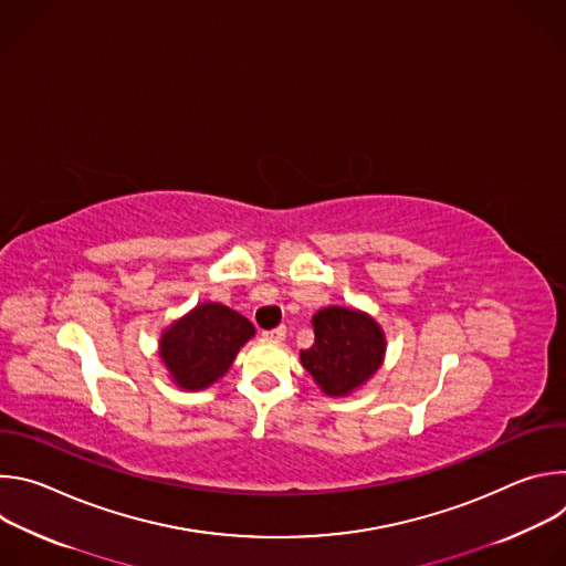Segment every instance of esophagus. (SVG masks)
Wrapping results in <instances>:
<instances>
[{
    "label": "esophagus",
    "mask_w": 566,
    "mask_h": 566,
    "mask_svg": "<svg viewBox=\"0 0 566 566\" xmlns=\"http://www.w3.org/2000/svg\"><path fill=\"white\" fill-rule=\"evenodd\" d=\"M264 338L280 343V340H284V338H286V327H284V325H280V327H275V329H269V332H264Z\"/></svg>",
    "instance_id": "1"
}]
</instances>
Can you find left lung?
Segmentation results:
<instances>
[{
	"label": "left lung",
	"mask_w": 566,
	"mask_h": 566,
	"mask_svg": "<svg viewBox=\"0 0 566 566\" xmlns=\"http://www.w3.org/2000/svg\"><path fill=\"white\" fill-rule=\"evenodd\" d=\"M313 332L315 343L300 352V360L329 396L354 391L382 363V332L360 311L340 306L322 308L313 315Z\"/></svg>",
	"instance_id": "1"
}]
</instances>
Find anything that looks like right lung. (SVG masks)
<instances>
[{
    "label": "right lung",
    "mask_w": 566,
    "mask_h": 566,
    "mask_svg": "<svg viewBox=\"0 0 566 566\" xmlns=\"http://www.w3.org/2000/svg\"><path fill=\"white\" fill-rule=\"evenodd\" d=\"M255 334L251 322L237 311L208 302L160 336V358L177 385L203 389L228 371L239 347Z\"/></svg>",
    "instance_id": "1"
}]
</instances>
